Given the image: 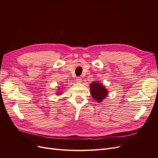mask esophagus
<instances>
[{
    "mask_svg": "<svg viewBox=\"0 0 158 158\" xmlns=\"http://www.w3.org/2000/svg\"><path fill=\"white\" fill-rule=\"evenodd\" d=\"M76 82H77V83H81V82H82V79L81 77H77L76 79Z\"/></svg>",
    "mask_w": 158,
    "mask_h": 158,
    "instance_id": "esophagus-1",
    "label": "esophagus"
}]
</instances>
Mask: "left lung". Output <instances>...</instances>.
Wrapping results in <instances>:
<instances>
[{"label": "left lung", "instance_id": "obj_1", "mask_svg": "<svg viewBox=\"0 0 158 158\" xmlns=\"http://www.w3.org/2000/svg\"><path fill=\"white\" fill-rule=\"evenodd\" d=\"M90 94L94 100L97 102H102L104 98L108 95V90L101 83L94 81L90 84Z\"/></svg>", "mask_w": 158, "mask_h": 158}]
</instances>
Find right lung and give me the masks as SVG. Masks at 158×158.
<instances>
[{
  "label": "right lung",
  "instance_id": "obj_1",
  "mask_svg": "<svg viewBox=\"0 0 158 158\" xmlns=\"http://www.w3.org/2000/svg\"><path fill=\"white\" fill-rule=\"evenodd\" d=\"M61 89H63V88ZM56 94L57 95H61L62 94V92H61V91H58V92L57 93H56Z\"/></svg>",
  "mask_w": 158,
  "mask_h": 158
}]
</instances>
